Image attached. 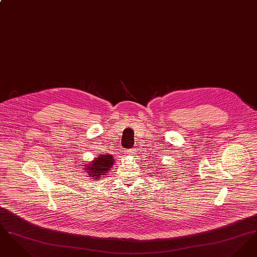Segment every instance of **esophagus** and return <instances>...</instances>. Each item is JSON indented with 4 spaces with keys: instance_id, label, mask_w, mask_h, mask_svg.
<instances>
[{
    "instance_id": "obj_1",
    "label": "esophagus",
    "mask_w": 257,
    "mask_h": 257,
    "mask_svg": "<svg viewBox=\"0 0 257 257\" xmlns=\"http://www.w3.org/2000/svg\"><path fill=\"white\" fill-rule=\"evenodd\" d=\"M135 152H136L135 149H127V150H125V154L126 155H133Z\"/></svg>"
}]
</instances>
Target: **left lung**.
Wrapping results in <instances>:
<instances>
[{
  "label": "left lung",
  "mask_w": 257,
  "mask_h": 257,
  "mask_svg": "<svg viewBox=\"0 0 257 257\" xmlns=\"http://www.w3.org/2000/svg\"><path fill=\"white\" fill-rule=\"evenodd\" d=\"M154 172H155V171H154Z\"/></svg>",
  "instance_id": "obj_1"
}]
</instances>
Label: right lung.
Segmentation results:
<instances>
[{
  "mask_svg": "<svg viewBox=\"0 0 257 257\" xmlns=\"http://www.w3.org/2000/svg\"><path fill=\"white\" fill-rule=\"evenodd\" d=\"M114 160L112 159V155L109 154H101L97 158L86 165L85 171L87 175L94 180H99L104 177V175L108 174V172L113 166Z\"/></svg>",
  "mask_w": 257,
  "mask_h": 257,
  "instance_id": "1",
  "label": "right lung"
}]
</instances>
